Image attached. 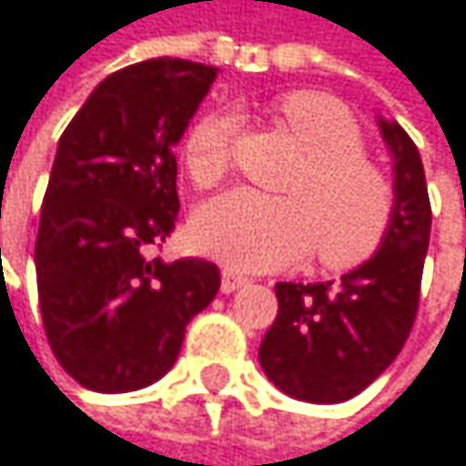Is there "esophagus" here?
<instances>
[{"instance_id":"esophagus-1","label":"esophagus","mask_w":466,"mask_h":466,"mask_svg":"<svg viewBox=\"0 0 466 466\" xmlns=\"http://www.w3.org/2000/svg\"><path fill=\"white\" fill-rule=\"evenodd\" d=\"M248 279L246 276H240V273H235V270H223L220 273V292H235V289H240L243 284H246Z\"/></svg>"}]
</instances>
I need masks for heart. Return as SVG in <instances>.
Instances as JSON below:
<instances>
[{"label": "heart", "instance_id": "obj_1", "mask_svg": "<svg viewBox=\"0 0 466 466\" xmlns=\"http://www.w3.org/2000/svg\"><path fill=\"white\" fill-rule=\"evenodd\" d=\"M279 119L309 155L284 193H226L193 218V240L209 257L238 270H273L314 251L328 270H350L371 259L393 223L390 179L366 157L352 111L333 95L298 89L276 100ZM235 116L212 111L196 119L182 144V163L196 187L209 190L231 171Z\"/></svg>", "mask_w": 466, "mask_h": 466}]
</instances>
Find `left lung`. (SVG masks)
<instances>
[{
	"label": "left lung",
	"mask_w": 466,
	"mask_h": 466,
	"mask_svg": "<svg viewBox=\"0 0 466 466\" xmlns=\"http://www.w3.org/2000/svg\"><path fill=\"white\" fill-rule=\"evenodd\" d=\"M393 152L396 209L380 251L328 284H276L279 314L259 363L287 396L339 404L366 390L401 352L415 325L431 204L415 141L380 119Z\"/></svg>",
	"instance_id": "8db88e82"
}]
</instances>
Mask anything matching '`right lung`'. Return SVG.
<instances>
[{
	"instance_id": "add662e5",
	"label": "right lung",
	"mask_w": 466,
	"mask_h": 466,
	"mask_svg": "<svg viewBox=\"0 0 466 466\" xmlns=\"http://www.w3.org/2000/svg\"><path fill=\"white\" fill-rule=\"evenodd\" d=\"M215 76L171 56L127 65L59 138L35 243L37 300L54 358L89 390L160 380L220 287L212 262L157 254L179 215L174 144Z\"/></svg>"
}]
</instances>
